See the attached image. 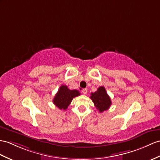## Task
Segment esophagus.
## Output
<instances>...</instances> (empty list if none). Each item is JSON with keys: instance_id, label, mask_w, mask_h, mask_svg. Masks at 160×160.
Masks as SVG:
<instances>
[{"instance_id": "obj_1", "label": "esophagus", "mask_w": 160, "mask_h": 160, "mask_svg": "<svg viewBox=\"0 0 160 160\" xmlns=\"http://www.w3.org/2000/svg\"><path fill=\"white\" fill-rule=\"evenodd\" d=\"M82 92H83V94H86L87 92H88V89H86V88L83 89H82Z\"/></svg>"}]
</instances>
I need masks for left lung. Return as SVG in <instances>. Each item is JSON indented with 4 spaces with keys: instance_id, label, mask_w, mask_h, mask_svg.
I'll return each mask as SVG.
<instances>
[{
    "instance_id": "left-lung-1",
    "label": "left lung",
    "mask_w": 160,
    "mask_h": 160,
    "mask_svg": "<svg viewBox=\"0 0 160 160\" xmlns=\"http://www.w3.org/2000/svg\"><path fill=\"white\" fill-rule=\"evenodd\" d=\"M90 95V98L99 112H102L110 108L111 100L109 96L107 94L104 87H99L96 92L91 93Z\"/></svg>"
}]
</instances>
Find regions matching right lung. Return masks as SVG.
Instances as JSON below:
<instances>
[{
  "mask_svg": "<svg viewBox=\"0 0 160 160\" xmlns=\"http://www.w3.org/2000/svg\"><path fill=\"white\" fill-rule=\"evenodd\" d=\"M80 95V92L77 89H68L67 85H61L55 97L53 102L60 110H66L71 104L72 99Z\"/></svg>",
  "mask_w": 160,
  "mask_h": 160,
  "instance_id": "right-lung-1",
  "label": "right lung"
}]
</instances>
